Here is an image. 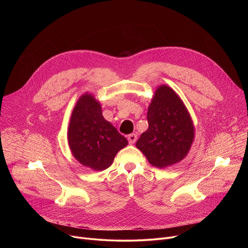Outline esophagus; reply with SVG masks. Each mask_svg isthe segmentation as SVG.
Masks as SVG:
<instances>
[{
	"mask_svg": "<svg viewBox=\"0 0 248 248\" xmlns=\"http://www.w3.org/2000/svg\"><path fill=\"white\" fill-rule=\"evenodd\" d=\"M127 139H128V142L130 143V144H133L135 141H136V139H137V135L135 134V133H131V134H129L128 136H127Z\"/></svg>",
	"mask_w": 248,
	"mask_h": 248,
	"instance_id": "34e87169",
	"label": "esophagus"
}]
</instances>
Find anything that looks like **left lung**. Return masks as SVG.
Segmentation results:
<instances>
[{
	"label": "left lung",
	"mask_w": 248,
	"mask_h": 248,
	"mask_svg": "<svg viewBox=\"0 0 248 248\" xmlns=\"http://www.w3.org/2000/svg\"><path fill=\"white\" fill-rule=\"evenodd\" d=\"M148 129L141 134L136 147L148 162L165 169L184 160L194 140L195 128L181 97L166 84L154 92L147 112Z\"/></svg>",
	"instance_id": "1"
}]
</instances>
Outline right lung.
I'll list each match as a JSON object with an SVG mask.
<instances>
[{"label": "right lung", "mask_w": 248, "mask_h": 248, "mask_svg": "<svg viewBox=\"0 0 248 248\" xmlns=\"http://www.w3.org/2000/svg\"><path fill=\"white\" fill-rule=\"evenodd\" d=\"M67 142L76 160L93 170L109 168L117 153L128 144L104 119L100 102L88 92L79 97L70 116Z\"/></svg>", "instance_id": "add662e5"}]
</instances>
